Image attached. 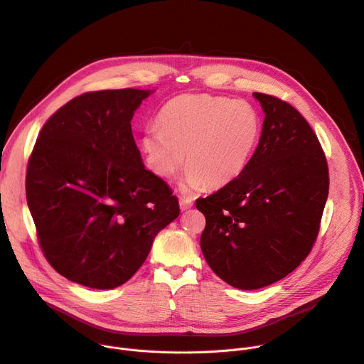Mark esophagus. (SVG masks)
I'll return each instance as SVG.
<instances>
[{"label":"esophagus","instance_id":"1","mask_svg":"<svg viewBox=\"0 0 364 364\" xmlns=\"http://www.w3.org/2000/svg\"><path fill=\"white\" fill-rule=\"evenodd\" d=\"M191 206H193V200H191V198L183 196V198L180 199V208H181V210H187V209H190Z\"/></svg>","mask_w":364,"mask_h":364}]
</instances>
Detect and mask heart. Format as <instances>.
Segmentation results:
<instances>
[{
    "label": "heart",
    "instance_id": "b5f03b06",
    "mask_svg": "<svg viewBox=\"0 0 364 364\" xmlns=\"http://www.w3.org/2000/svg\"><path fill=\"white\" fill-rule=\"evenodd\" d=\"M158 124L159 130L151 127L141 139L148 165L169 180L186 155L188 188H221L237 180L262 134V118L252 104L208 93L181 95L166 102Z\"/></svg>",
    "mask_w": 364,
    "mask_h": 364
}]
</instances>
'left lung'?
Returning a JSON list of instances; mask_svg holds the SVG:
<instances>
[{
	"label": "left lung",
	"mask_w": 364,
	"mask_h": 364,
	"mask_svg": "<svg viewBox=\"0 0 364 364\" xmlns=\"http://www.w3.org/2000/svg\"><path fill=\"white\" fill-rule=\"evenodd\" d=\"M253 95L264 119L249 166L196 200L206 218L203 256L218 277L240 289L271 285L309 256L329 191L325 152L306 118L277 96Z\"/></svg>",
	"instance_id": "obj_1"
}]
</instances>
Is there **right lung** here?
I'll list each match as a JSON object with an SVG mask.
<instances>
[{
	"mask_svg": "<svg viewBox=\"0 0 364 364\" xmlns=\"http://www.w3.org/2000/svg\"><path fill=\"white\" fill-rule=\"evenodd\" d=\"M151 90L86 92L48 118L26 173L43 256L67 279L96 289L129 281L154 238L180 215L169 186L148 171L132 118Z\"/></svg>",
	"mask_w": 364,
	"mask_h": 364,
	"instance_id": "right-lung-1",
	"label": "right lung"
}]
</instances>
